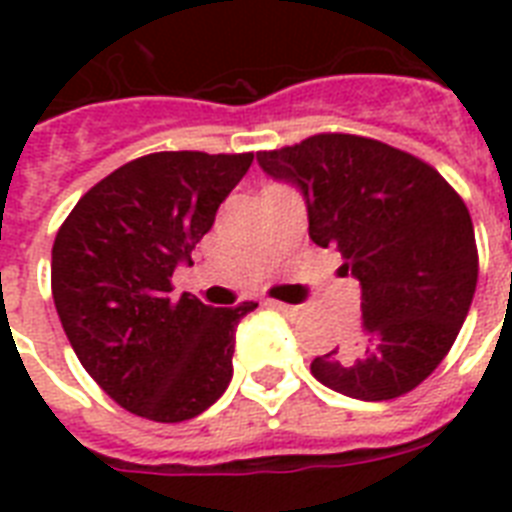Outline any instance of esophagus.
I'll use <instances>...</instances> for the list:
<instances>
[{
	"instance_id": "34e87169",
	"label": "esophagus",
	"mask_w": 512,
	"mask_h": 512,
	"mask_svg": "<svg viewBox=\"0 0 512 512\" xmlns=\"http://www.w3.org/2000/svg\"><path fill=\"white\" fill-rule=\"evenodd\" d=\"M271 308H273V311L284 313V316H287V319H297V316H300V313H303V308H297V305L276 303V300H273V303H271Z\"/></svg>"
}]
</instances>
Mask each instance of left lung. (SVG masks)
I'll return each instance as SVG.
<instances>
[{"mask_svg": "<svg viewBox=\"0 0 512 512\" xmlns=\"http://www.w3.org/2000/svg\"><path fill=\"white\" fill-rule=\"evenodd\" d=\"M257 162L303 191L311 239L361 281V337L313 358V377L361 401L417 388L476 292V233L460 193L417 156L345 132L260 151Z\"/></svg>", "mask_w": 512, "mask_h": 512, "instance_id": "1", "label": "left lung"}]
</instances>
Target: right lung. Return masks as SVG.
Instances as JSON below:
<instances>
[{
	"label": "right lung",
	"instance_id": "add662e5",
	"mask_svg": "<svg viewBox=\"0 0 512 512\" xmlns=\"http://www.w3.org/2000/svg\"><path fill=\"white\" fill-rule=\"evenodd\" d=\"M255 154L159 151L76 201L52 244V300L76 358L127 412L183 422L233 377V332L257 303L209 308L172 295L217 207Z\"/></svg>",
	"mask_w": 512,
	"mask_h": 512
}]
</instances>
